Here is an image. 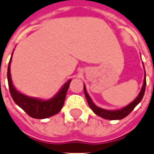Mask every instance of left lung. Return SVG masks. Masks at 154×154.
Returning a JSON list of instances; mask_svg holds the SVG:
<instances>
[{"instance_id":"left-lung-1","label":"left lung","mask_w":154,"mask_h":154,"mask_svg":"<svg viewBox=\"0 0 154 154\" xmlns=\"http://www.w3.org/2000/svg\"><path fill=\"white\" fill-rule=\"evenodd\" d=\"M145 88H146V73H145L144 80H143V88L141 89V92H139V94L136 97V99L134 100L133 102L128 104V106L122 107V109H119V110H105L103 108H100V107H97L95 104L93 103L92 99L90 98V97L88 94V92L86 91V88L84 86V93L86 96V98L88 101V105L90 108L93 111V112L96 113L97 115H98L102 118H105V119H109V120H120L122 119L125 117H127L128 115L129 114L130 112L134 109V107L137 106L138 103H140L141 100L143 99V95H144L145 92Z\"/></svg>"}]
</instances>
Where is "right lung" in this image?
<instances>
[{"mask_svg":"<svg viewBox=\"0 0 154 154\" xmlns=\"http://www.w3.org/2000/svg\"><path fill=\"white\" fill-rule=\"evenodd\" d=\"M11 61V57L10 59L8 69H7V79H8L10 93L16 104H17L30 117L33 118L43 119L58 113L64 105V101L66 98V92L69 88L71 80L67 81L62 89L59 91L58 93L51 99L44 101L38 98L29 97L19 92L14 88L11 82V72H10Z\"/></svg>","mask_w":154,"mask_h":154,"instance_id":"obj_1","label":"right lung"}]
</instances>
